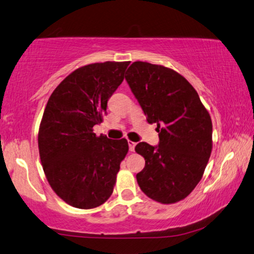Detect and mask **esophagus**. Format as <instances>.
I'll return each mask as SVG.
<instances>
[{
	"label": "esophagus",
	"mask_w": 254,
	"mask_h": 254,
	"mask_svg": "<svg viewBox=\"0 0 254 254\" xmlns=\"http://www.w3.org/2000/svg\"><path fill=\"white\" fill-rule=\"evenodd\" d=\"M127 143H128V149H130V151H134V148H135L136 143L133 142V141H130V140H128Z\"/></svg>",
	"instance_id": "1"
}]
</instances>
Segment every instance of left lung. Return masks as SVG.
<instances>
[{
	"instance_id": "8db88e82",
	"label": "left lung",
	"mask_w": 254,
	"mask_h": 254,
	"mask_svg": "<svg viewBox=\"0 0 254 254\" xmlns=\"http://www.w3.org/2000/svg\"><path fill=\"white\" fill-rule=\"evenodd\" d=\"M126 80L149 123L157 124L158 146L140 142L146 160L136 174L140 189L160 203L190 194L202 178L212 149V123L198 92L178 72L148 62H133Z\"/></svg>"
}]
</instances>
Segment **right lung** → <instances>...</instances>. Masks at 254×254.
<instances>
[{"label": "right lung", "mask_w": 254, "mask_h": 254, "mask_svg": "<svg viewBox=\"0 0 254 254\" xmlns=\"http://www.w3.org/2000/svg\"><path fill=\"white\" fill-rule=\"evenodd\" d=\"M130 62L88 64L55 88L38 132L40 162L51 188L72 207L103 204L114 189L120 164L128 150L127 139L97 136L107 102L124 79Z\"/></svg>", "instance_id": "add662e5"}]
</instances>
